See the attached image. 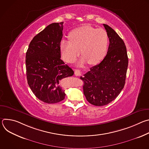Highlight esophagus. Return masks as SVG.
<instances>
[{
    "label": "esophagus",
    "instance_id": "34e87169",
    "mask_svg": "<svg viewBox=\"0 0 149 149\" xmlns=\"http://www.w3.org/2000/svg\"><path fill=\"white\" fill-rule=\"evenodd\" d=\"M74 74L76 76H79L81 75V71L79 70H75L74 71Z\"/></svg>",
    "mask_w": 149,
    "mask_h": 149
}]
</instances>
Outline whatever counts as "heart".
<instances>
[{
    "mask_svg": "<svg viewBox=\"0 0 149 149\" xmlns=\"http://www.w3.org/2000/svg\"><path fill=\"white\" fill-rule=\"evenodd\" d=\"M70 40L62 39L60 42L61 55L66 62H72L79 54L82 56L78 64L88 62L95 65L105 56L107 50L109 36L105 30L85 25L72 31Z\"/></svg>",
    "mask_w": 149,
    "mask_h": 149,
    "instance_id": "1",
    "label": "heart"
}]
</instances>
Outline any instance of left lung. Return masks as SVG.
Listing matches in <instances>:
<instances>
[{"mask_svg": "<svg viewBox=\"0 0 149 149\" xmlns=\"http://www.w3.org/2000/svg\"><path fill=\"white\" fill-rule=\"evenodd\" d=\"M103 25L110 41L107 55L80 77L84 81V94L95 106L107 105L119 95L124 87L129 62L123 40L110 26Z\"/></svg>", "mask_w": 149, "mask_h": 149, "instance_id": "8db88e82", "label": "left lung"}]
</instances>
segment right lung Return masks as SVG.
Masks as SVG:
<instances>
[{
	"instance_id": "obj_1",
	"label": "right lung",
	"mask_w": 149,
	"mask_h": 149,
	"mask_svg": "<svg viewBox=\"0 0 149 149\" xmlns=\"http://www.w3.org/2000/svg\"><path fill=\"white\" fill-rule=\"evenodd\" d=\"M63 24H51L37 34L26 54L29 86L39 100L48 104L57 103L65 98L61 81L74 75L73 70L61 59Z\"/></svg>"
}]
</instances>
